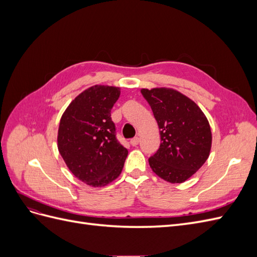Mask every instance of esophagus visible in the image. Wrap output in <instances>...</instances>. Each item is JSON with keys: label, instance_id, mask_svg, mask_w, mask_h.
<instances>
[{"label": "esophagus", "instance_id": "34e87169", "mask_svg": "<svg viewBox=\"0 0 257 257\" xmlns=\"http://www.w3.org/2000/svg\"><path fill=\"white\" fill-rule=\"evenodd\" d=\"M130 143H131V145H132V146H134V147H135V146H137V145L139 144V137H134V138H132Z\"/></svg>", "mask_w": 257, "mask_h": 257}]
</instances>
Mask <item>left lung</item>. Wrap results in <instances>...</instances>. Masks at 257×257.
Wrapping results in <instances>:
<instances>
[{"instance_id":"left-lung-1","label":"left lung","mask_w":257,"mask_h":257,"mask_svg":"<svg viewBox=\"0 0 257 257\" xmlns=\"http://www.w3.org/2000/svg\"><path fill=\"white\" fill-rule=\"evenodd\" d=\"M161 135L159 150L149 158L153 173L170 183H182L205 164L212 135L209 122L191 98L174 89H142Z\"/></svg>"}]
</instances>
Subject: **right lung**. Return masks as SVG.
I'll return each mask as SVG.
<instances>
[{
    "mask_svg": "<svg viewBox=\"0 0 257 257\" xmlns=\"http://www.w3.org/2000/svg\"><path fill=\"white\" fill-rule=\"evenodd\" d=\"M119 96V88L93 85L68 105L60 120L61 157L75 177L94 188L120 176L128 153L115 137L110 116Z\"/></svg>",
    "mask_w": 257,
    "mask_h": 257,
    "instance_id": "obj_1",
    "label": "right lung"
}]
</instances>
